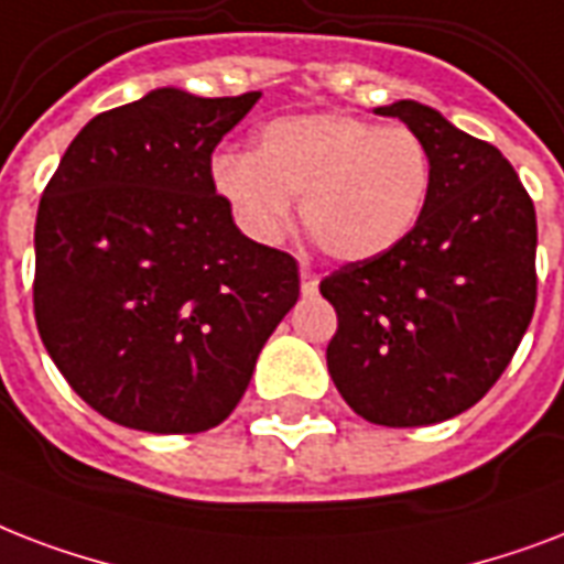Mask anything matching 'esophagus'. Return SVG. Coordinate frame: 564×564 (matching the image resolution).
I'll list each match as a JSON object with an SVG mask.
<instances>
[{
	"label": "esophagus",
	"mask_w": 564,
	"mask_h": 564,
	"mask_svg": "<svg viewBox=\"0 0 564 564\" xmlns=\"http://www.w3.org/2000/svg\"><path fill=\"white\" fill-rule=\"evenodd\" d=\"M317 282H321V279H317V273H312V270H300V285H303V294L305 296H312V294H317Z\"/></svg>",
	"instance_id": "obj_1"
}]
</instances>
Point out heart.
Returning a JSON list of instances; mask_svg holds the SVG:
<instances>
[{
    "label": "heart",
    "mask_w": 564,
    "mask_h": 564,
    "mask_svg": "<svg viewBox=\"0 0 564 564\" xmlns=\"http://www.w3.org/2000/svg\"><path fill=\"white\" fill-rule=\"evenodd\" d=\"M212 182L252 241L276 243L300 220L335 261H370L403 243L432 194L421 134L344 111L270 120L252 152H220Z\"/></svg>",
    "instance_id": "1"
}]
</instances>
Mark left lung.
Listing matches in <instances>:
<instances>
[{"instance_id":"1","label":"left lung","mask_w":564,"mask_h":564,"mask_svg":"<svg viewBox=\"0 0 564 564\" xmlns=\"http://www.w3.org/2000/svg\"><path fill=\"white\" fill-rule=\"evenodd\" d=\"M377 115L430 147L432 194L403 243L321 282L338 314L326 365L365 421L426 426L479 403L512 361L535 312L539 226L497 147L412 99Z\"/></svg>"}]
</instances>
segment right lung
Listing matches in <instances>:
<instances>
[{
    "instance_id": "add662e5",
    "label": "right lung",
    "mask_w": 564,
    "mask_h": 564,
    "mask_svg": "<svg viewBox=\"0 0 564 564\" xmlns=\"http://www.w3.org/2000/svg\"><path fill=\"white\" fill-rule=\"evenodd\" d=\"M259 90L159 87L96 115L34 223V321L69 388L141 432H205L252 379L300 296L294 256L250 241L212 182V152Z\"/></svg>"
}]
</instances>
